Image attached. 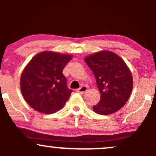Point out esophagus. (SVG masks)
Here are the masks:
<instances>
[{"mask_svg": "<svg viewBox=\"0 0 156 156\" xmlns=\"http://www.w3.org/2000/svg\"><path fill=\"white\" fill-rule=\"evenodd\" d=\"M87 91V87H86V86H82V87H80L79 89H77L76 92L80 93V94H84Z\"/></svg>", "mask_w": 156, "mask_h": 156, "instance_id": "esophagus-1", "label": "esophagus"}]
</instances>
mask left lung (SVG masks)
Instances as JSON below:
<instances>
[{"mask_svg": "<svg viewBox=\"0 0 156 156\" xmlns=\"http://www.w3.org/2000/svg\"><path fill=\"white\" fill-rule=\"evenodd\" d=\"M85 62L94 73L101 94L93 111L108 115L122 108L133 89L131 73L124 61L116 53L105 51L86 57Z\"/></svg>", "mask_w": 156, "mask_h": 156, "instance_id": "1", "label": "left lung"}]
</instances>
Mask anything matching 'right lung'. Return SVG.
<instances>
[{
	"label": "right lung",
	"mask_w": 156,
	"mask_h": 156,
	"mask_svg": "<svg viewBox=\"0 0 156 156\" xmlns=\"http://www.w3.org/2000/svg\"><path fill=\"white\" fill-rule=\"evenodd\" d=\"M72 58L68 54L44 51L36 55L23 69L20 89L25 101L37 112L53 114L62 108L72 89L62 74Z\"/></svg>",
	"instance_id": "1"
}]
</instances>
